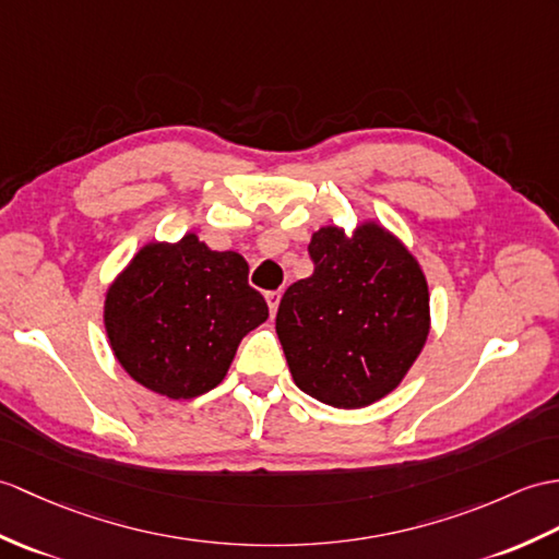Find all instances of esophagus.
<instances>
[{"instance_id":"esophagus-1","label":"esophagus","mask_w":559,"mask_h":559,"mask_svg":"<svg viewBox=\"0 0 559 559\" xmlns=\"http://www.w3.org/2000/svg\"><path fill=\"white\" fill-rule=\"evenodd\" d=\"M278 302H281V290H269V293H266V305H269L271 317H276Z\"/></svg>"}]
</instances>
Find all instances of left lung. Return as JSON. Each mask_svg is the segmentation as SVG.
I'll return each instance as SVG.
<instances>
[{"label":"left lung","mask_w":559,"mask_h":559,"mask_svg":"<svg viewBox=\"0 0 559 559\" xmlns=\"http://www.w3.org/2000/svg\"><path fill=\"white\" fill-rule=\"evenodd\" d=\"M314 274L283 293L276 333L293 379L323 405L357 409L397 388L428 335V285L405 245L376 224L309 242Z\"/></svg>","instance_id":"8db88e82"}]
</instances>
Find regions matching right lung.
I'll return each instance as SVG.
<instances>
[{"label":"right lung","instance_id":"right-lung-1","mask_svg":"<svg viewBox=\"0 0 559 559\" xmlns=\"http://www.w3.org/2000/svg\"><path fill=\"white\" fill-rule=\"evenodd\" d=\"M248 271L238 252H214L194 233L145 245L104 302L111 349L131 379L171 400L224 381L240 341L269 319Z\"/></svg>","mask_w":559,"mask_h":559}]
</instances>
